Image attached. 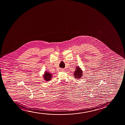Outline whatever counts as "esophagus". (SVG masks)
<instances>
[{
	"label": "esophagus",
	"mask_w": 125,
	"mask_h": 125,
	"mask_svg": "<svg viewBox=\"0 0 125 125\" xmlns=\"http://www.w3.org/2000/svg\"><path fill=\"white\" fill-rule=\"evenodd\" d=\"M60 70H61V71H65V69H61Z\"/></svg>",
	"instance_id": "1"
}]
</instances>
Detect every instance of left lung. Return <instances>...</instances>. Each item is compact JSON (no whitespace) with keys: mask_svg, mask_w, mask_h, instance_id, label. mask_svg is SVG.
Here are the masks:
<instances>
[{"mask_svg":"<svg viewBox=\"0 0 125 125\" xmlns=\"http://www.w3.org/2000/svg\"><path fill=\"white\" fill-rule=\"evenodd\" d=\"M76 70L74 72V77L76 78H77V79H78V78H80V77H81V76H82V71L80 69V68H79V67H77V68H76Z\"/></svg>","mask_w":125,"mask_h":125,"instance_id":"obj_1","label":"left lung"}]
</instances>
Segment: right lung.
I'll return each mask as SVG.
<instances>
[{
	"instance_id": "right-lung-1",
	"label": "right lung",
	"mask_w": 125,
	"mask_h": 125,
	"mask_svg": "<svg viewBox=\"0 0 125 125\" xmlns=\"http://www.w3.org/2000/svg\"><path fill=\"white\" fill-rule=\"evenodd\" d=\"M44 74V79L45 81H49L51 79L52 77V74H50L48 72H45Z\"/></svg>"
}]
</instances>
